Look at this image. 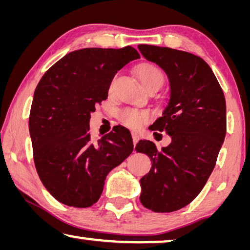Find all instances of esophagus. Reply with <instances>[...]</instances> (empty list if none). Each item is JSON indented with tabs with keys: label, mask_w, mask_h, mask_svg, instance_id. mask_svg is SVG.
Instances as JSON below:
<instances>
[{
	"label": "esophagus",
	"mask_w": 250,
	"mask_h": 250,
	"mask_svg": "<svg viewBox=\"0 0 250 250\" xmlns=\"http://www.w3.org/2000/svg\"><path fill=\"white\" fill-rule=\"evenodd\" d=\"M139 139H140L139 134L136 133V132H133V133H132V140H133V145H134V146L137 145V142L139 141Z\"/></svg>",
	"instance_id": "esophagus-1"
}]
</instances>
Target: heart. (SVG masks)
I'll list each match as a JSON object with an SVG mask.
<instances>
[{
	"mask_svg": "<svg viewBox=\"0 0 250 250\" xmlns=\"http://www.w3.org/2000/svg\"><path fill=\"white\" fill-rule=\"evenodd\" d=\"M138 78L144 89L150 85H158L160 88L164 83L165 77L159 68L156 65L145 63L141 64L138 69ZM148 113L141 112V111L133 109H125L119 113V119L122 124L132 129H137L141 126L145 122L148 121Z\"/></svg>",
	"mask_w": 250,
	"mask_h": 250,
	"instance_id": "b5f03b06",
	"label": "heart"
}]
</instances>
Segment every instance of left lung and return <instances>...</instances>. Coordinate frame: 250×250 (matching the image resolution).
<instances>
[{"label": "left lung", "instance_id": "obj_1", "mask_svg": "<svg viewBox=\"0 0 250 250\" xmlns=\"http://www.w3.org/2000/svg\"><path fill=\"white\" fill-rule=\"evenodd\" d=\"M138 47L168 77L167 104L152 130L171 138L161 150L148 140L136 146L137 152L152 161L149 173L140 179V201L154 212H172L199 195L215 168L226 136V100L210 66L201 58L170 47Z\"/></svg>", "mask_w": 250, "mask_h": 250}]
</instances>
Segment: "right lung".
Segmentation results:
<instances>
[{"mask_svg":"<svg viewBox=\"0 0 250 250\" xmlns=\"http://www.w3.org/2000/svg\"><path fill=\"white\" fill-rule=\"evenodd\" d=\"M137 59L132 46L86 47L64 55L38 83L29 118L34 164L43 186L63 205L96 204L108 173L131 154L128 129L118 125L93 142L89 122L114 75Z\"/></svg>","mask_w":250,"mask_h":250,"instance_id":"obj_1","label":"right lung"}]
</instances>
